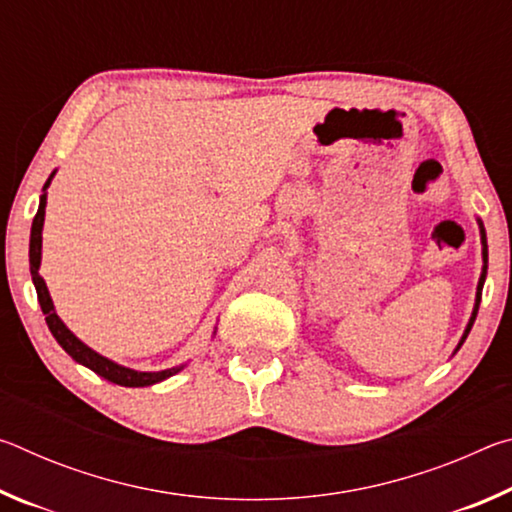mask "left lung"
I'll use <instances>...</instances> for the list:
<instances>
[{"mask_svg": "<svg viewBox=\"0 0 512 512\" xmlns=\"http://www.w3.org/2000/svg\"><path fill=\"white\" fill-rule=\"evenodd\" d=\"M479 225H481V223H479ZM481 244H483V271H481V277H479V287H476V302H474V311H472V316H470V323H467V327H465V334H463V339H461V343H458V348H461V345L465 343L467 334H470V329H472V325H474V320H476V311H479V302H481V291H483L485 273H488V244H485V230H483V225H481Z\"/></svg>", "mask_w": 512, "mask_h": 512, "instance_id": "8db88e82", "label": "left lung"}]
</instances>
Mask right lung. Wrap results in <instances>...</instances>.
Listing matches in <instances>:
<instances>
[{
	"label": "right lung",
	"instance_id": "right-lung-1",
	"mask_svg": "<svg viewBox=\"0 0 512 512\" xmlns=\"http://www.w3.org/2000/svg\"><path fill=\"white\" fill-rule=\"evenodd\" d=\"M56 173V171H54ZM54 173H51L49 180L42 187V194L40 196V205H38V212L33 216V225H31V241H29V266H31V277H33V284H36V293H38V302H40V309L42 314H45V320L49 325V332L54 334V339L58 341L60 348H63L69 357H72L76 363H83L85 368H90L101 375L103 379L112 381V384H119V386H133V388H140V386H151V384H158V381L167 379L171 375H176V372L183 370V366H176V368H167V370H160V372H140V370H133V368H126V366H119V363L110 361L106 357H101L99 352H94L92 348H88L81 339H76V336L69 332L67 325L63 320L58 318L56 309H54V302H51V296L47 291V284L45 280L40 277V259H42V225H45V207H47V187L51 183V178H54Z\"/></svg>",
	"mask_w": 512,
	"mask_h": 512
}]
</instances>
